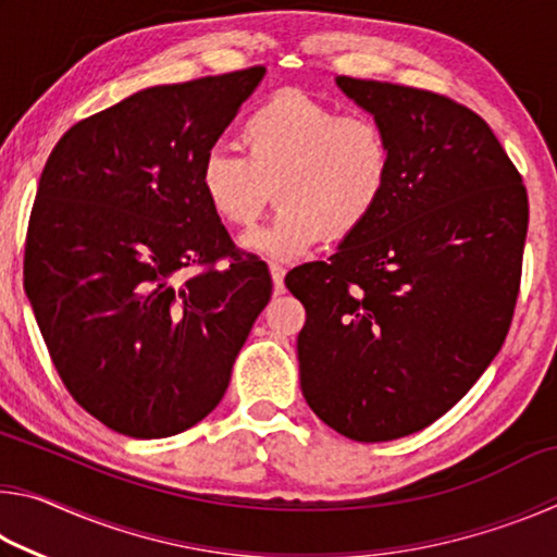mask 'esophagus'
I'll return each instance as SVG.
<instances>
[{
  "label": "esophagus",
  "mask_w": 557,
  "mask_h": 557,
  "mask_svg": "<svg viewBox=\"0 0 557 557\" xmlns=\"http://www.w3.org/2000/svg\"><path fill=\"white\" fill-rule=\"evenodd\" d=\"M285 268L280 265V262H270V275H272V282H275V292L280 295L282 289H285Z\"/></svg>",
  "instance_id": "34e87169"
}]
</instances>
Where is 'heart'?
Masks as SVG:
<instances>
[{
    "label": "heart",
    "instance_id": "heart-1",
    "mask_svg": "<svg viewBox=\"0 0 557 557\" xmlns=\"http://www.w3.org/2000/svg\"><path fill=\"white\" fill-rule=\"evenodd\" d=\"M245 154L211 147L199 188L219 221L250 228L277 188L280 211L243 245L295 260L329 235L351 238L381 209L393 178L391 135L369 112H342L301 90H280L240 125Z\"/></svg>",
    "mask_w": 557,
    "mask_h": 557
}]
</instances>
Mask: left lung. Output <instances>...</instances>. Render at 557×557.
<instances>
[{"label": "left lung", "mask_w": 557, "mask_h": 557, "mask_svg": "<svg viewBox=\"0 0 557 557\" xmlns=\"http://www.w3.org/2000/svg\"><path fill=\"white\" fill-rule=\"evenodd\" d=\"M391 135L381 209L326 262L287 272L309 408L338 435L388 442L465 398L511 326L528 194L492 127L447 96L338 75Z\"/></svg>", "instance_id": "1"}]
</instances>
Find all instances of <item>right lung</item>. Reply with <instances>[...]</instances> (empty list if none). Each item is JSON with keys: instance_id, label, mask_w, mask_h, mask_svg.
I'll list each match as a JSON object with an SVG mask.
<instances>
[{"instance_id": "obj_1", "label": "right lung", "mask_w": 557, "mask_h": 557, "mask_svg": "<svg viewBox=\"0 0 557 557\" xmlns=\"http://www.w3.org/2000/svg\"><path fill=\"white\" fill-rule=\"evenodd\" d=\"M262 75L139 90L75 122L44 166L24 287L73 400L120 435L203 420L270 301L268 265L235 248L199 188L203 154Z\"/></svg>"}]
</instances>
